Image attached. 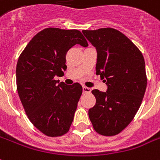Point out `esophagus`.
<instances>
[{"instance_id":"34e87169","label":"esophagus","mask_w":160,"mask_h":160,"mask_svg":"<svg viewBox=\"0 0 160 160\" xmlns=\"http://www.w3.org/2000/svg\"><path fill=\"white\" fill-rule=\"evenodd\" d=\"M91 92V89L88 88L86 86H83V93H90Z\"/></svg>"}]
</instances>
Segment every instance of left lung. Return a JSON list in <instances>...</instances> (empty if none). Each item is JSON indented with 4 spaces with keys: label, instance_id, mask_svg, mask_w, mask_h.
<instances>
[{
    "label": "left lung",
    "instance_id": "obj_1",
    "mask_svg": "<svg viewBox=\"0 0 160 160\" xmlns=\"http://www.w3.org/2000/svg\"><path fill=\"white\" fill-rule=\"evenodd\" d=\"M82 32L97 49L96 74L108 85L107 92L92 90L96 103L89 108V119L98 134L116 136L133 120L143 100L147 85L144 57L115 28Z\"/></svg>",
    "mask_w": 160,
    "mask_h": 160
}]
</instances>
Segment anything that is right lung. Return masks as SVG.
Returning <instances> with one entry per match:
<instances>
[{"label":"right lung","mask_w":160,"mask_h":160,"mask_svg":"<svg viewBox=\"0 0 160 160\" xmlns=\"http://www.w3.org/2000/svg\"><path fill=\"white\" fill-rule=\"evenodd\" d=\"M76 44L88 46L77 29L47 28L27 44L16 66V85L27 116L37 129L50 137L67 133L82 94V86L54 79L67 70L66 56Z\"/></svg>","instance_id":"obj_1"}]
</instances>
